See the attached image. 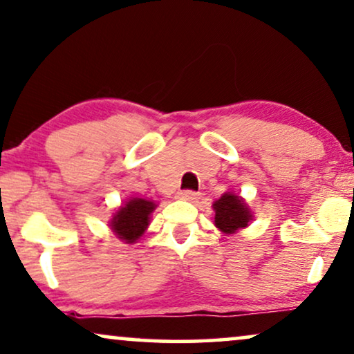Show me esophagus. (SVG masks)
I'll return each instance as SVG.
<instances>
[{
  "label": "esophagus",
  "mask_w": 354,
  "mask_h": 354,
  "mask_svg": "<svg viewBox=\"0 0 354 354\" xmlns=\"http://www.w3.org/2000/svg\"><path fill=\"white\" fill-rule=\"evenodd\" d=\"M199 196L196 192H189V189H185V192L178 193V198L183 199V201H194Z\"/></svg>",
  "instance_id": "esophagus-1"
}]
</instances>
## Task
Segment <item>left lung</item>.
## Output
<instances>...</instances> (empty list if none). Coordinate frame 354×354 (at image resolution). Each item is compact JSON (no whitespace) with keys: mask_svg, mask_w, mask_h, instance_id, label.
Wrapping results in <instances>:
<instances>
[{"mask_svg":"<svg viewBox=\"0 0 354 354\" xmlns=\"http://www.w3.org/2000/svg\"><path fill=\"white\" fill-rule=\"evenodd\" d=\"M214 225L223 234H233L252 222L254 214L244 198L233 192H225L212 203Z\"/></svg>","mask_w":354,"mask_h":354,"instance_id":"obj_1","label":"left lung"}]
</instances>
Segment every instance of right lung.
I'll use <instances>...</instances> for the list:
<instances>
[{
  "instance_id": "add662e5",
  "label": "right lung",
  "mask_w": 354,
  "mask_h": 354,
  "mask_svg": "<svg viewBox=\"0 0 354 354\" xmlns=\"http://www.w3.org/2000/svg\"><path fill=\"white\" fill-rule=\"evenodd\" d=\"M158 204L151 199L131 196L111 215L109 227L116 238L126 244H134L147 232L151 222V214Z\"/></svg>"
}]
</instances>
